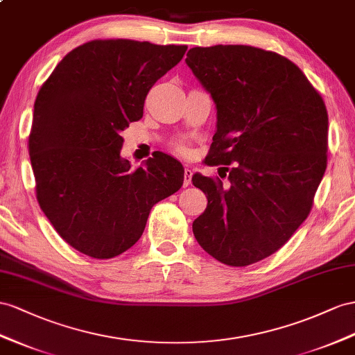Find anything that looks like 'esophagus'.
<instances>
[{
  "label": "esophagus",
  "mask_w": 355,
  "mask_h": 355,
  "mask_svg": "<svg viewBox=\"0 0 355 355\" xmlns=\"http://www.w3.org/2000/svg\"><path fill=\"white\" fill-rule=\"evenodd\" d=\"M192 175H193L192 168L187 166V168L184 169V181H183V186H184V187L190 186V183H192Z\"/></svg>",
  "instance_id": "34e87169"
}]
</instances>
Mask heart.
<instances>
[{
  "instance_id": "heart-1",
  "label": "heart",
  "mask_w": 355,
  "mask_h": 355,
  "mask_svg": "<svg viewBox=\"0 0 355 355\" xmlns=\"http://www.w3.org/2000/svg\"><path fill=\"white\" fill-rule=\"evenodd\" d=\"M178 150H180V151H181V153H186V148H184V147H183V145H181V147H180V148H178Z\"/></svg>"
}]
</instances>
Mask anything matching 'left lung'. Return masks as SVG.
I'll use <instances>...</instances> for the list:
<instances>
[{
  "mask_svg": "<svg viewBox=\"0 0 355 355\" xmlns=\"http://www.w3.org/2000/svg\"><path fill=\"white\" fill-rule=\"evenodd\" d=\"M186 64L216 105L207 165L232 163L228 184L192 177L208 199L195 239L223 264L246 267L306 220L327 168L329 115L303 71L275 52L216 44L190 49Z\"/></svg>",
  "mask_w": 355,
  "mask_h": 355,
  "instance_id": "8db88e82",
  "label": "left lung"
}]
</instances>
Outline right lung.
Segmentation results:
<instances>
[{
	"instance_id": "1",
	"label": "right lung",
	"mask_w": 355,
	"mask_h": 355,
	"mask_svg": "<svg viewBox=\"0 0 355 355\" xmlns=\"http://www.w3.org/2000/svg\"><path fill=\"white\" fill-rule=\"evenodd\" d=\"M187 46L93 40L62 58L34 103L30 157L43 213L71 248L121 255L141 239L151 208L175 193L184 168L157 151L133 169L123 138L156 80Z\"/></svg>"
}]
</instances>
